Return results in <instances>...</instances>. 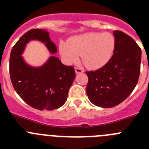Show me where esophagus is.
<instances>
[{"mask_svg": "<svg viewBox=\"0 0 149 149\" xmlns=\"http://www.w3.org/2000/svg\"><path fill=\"white\" fill-rule=\"evenodd\" d=\"M84 72V70L81 67H75V72L76 74H79V73H83Z\"/></svg>", "mask_w": 149, "mask_h": 149, "instance_id": "obj_1", "label": "esophagus"}]
</instances>
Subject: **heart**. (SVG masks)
<instances>
[{
	"instance_id": "1",
	"label": "heart",
	"mask_w": 149,
	"mask_h": 149,
	"mask_svg": "<svg viewBox=\"0 0 149 149\" xmlns=\"http://www.w3.org/2000/svg\"><path fill=\"white\" fill-rule=\"evenodd\" d=\"M115 47V37L110 33H88L61 43L60 51L67 63H76L81 55L87 68L98 69L110 61Z\"/></svg>"
}]
</instances>
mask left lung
<instances>
[{"mask_svg": "<svg viewBox=\"0 0 149 149\" xmlns=\"http://www.w3.org/2000/svg\"><path fill=\"white\" fill-rule=\"evenodd\" d=\"M113 55L104 66L86 72V94L98 107L117 106L128 97L137 84L140 73L141 48L130 36L115 30Z\"/></svg>", "mask_w": 149, "mask_h": 149, "instance_id": "obj_1", "label": "left lung"}]
</instances>
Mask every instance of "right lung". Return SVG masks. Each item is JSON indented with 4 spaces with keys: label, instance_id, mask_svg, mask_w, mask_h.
Segmentation results:
<instances>
[{
    "label": "right lung",
    "instance_id": "1",
    "mask_svg": "<svg viewBox=\"0 0 149 149\" xmlns=\"http://www.w3.org/2000/svg\"><path fill=\"white\" fill-rule=\"evenodd\" d=\"M33 39L45 43L51 53L56 52V45L46 30L32 29L27 31L18 39L10 53L12 84L18 95L30 107L39 110H55L66 101L75 71L73 66L63 65L55 56H51L39 68L26 64L21 55L26 44Z\"/></svg>",
    "mask_w": 149,
    "mask_h": 149
}]
</instances>
